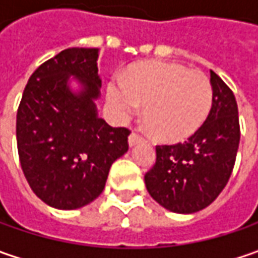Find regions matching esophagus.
Listing matches in <instances>:
<instances>
[{"instance_id": "esophagus-1", "label": "esophagus", "mask_w": 258, "mask_h": 258, "mask_svg": "<svg viewBox=\"0 0 258 258\" xmlns=\"http://www.w3.org/2000/svg\"><path fill=\"white\" fill-rule=\"evenodd\" d=\"M127 142H129V146L132 148V146H136V145L142 144V142H144V139H142L139 135L131 134L129 135V139H127Z\"/></svg>"}]
</instances>
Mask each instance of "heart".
Listing matches in <instances>:
<instances>
[{"instance_id": "obj_1", "label": "heart", "mask_w": 258, "mask_h": 258, "mask_svg": "<svg viewBox=\"0 0 258 258\" xmlns=\"http://www.w3.org/2000/svg\"><path fill=\"white\" fill-rule=\"evenodd\" d=\"M107 103L119 120H129L144 106L151 135L164 142L192 136L213 106L208 77L171 61H148L134 67L126 79L113 77L106 90Z\"/></svg>"}]
</instances>
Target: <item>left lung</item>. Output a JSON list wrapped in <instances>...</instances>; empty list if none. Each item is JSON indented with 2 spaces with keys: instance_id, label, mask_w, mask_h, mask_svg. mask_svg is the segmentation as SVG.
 <instances>
[{
  "instance_id": "8db88e82",
  "label": "left lung",
  "mask_w": 258,
  "mask_h": 258,
  "mask_svg": "<svg viewBox=\"0 0 258 258\" xmlns=\"http://www.w3.org/2000/svg\"><path fill=\"white\" fill-rule=\"evenodd\" d=\"M213 106L186 142L156 146V162L145 175L148 192L176 214L208 207L227 185L240 144L238 107L230 87L211 72Z\"/></svg>"
}]
</instances>
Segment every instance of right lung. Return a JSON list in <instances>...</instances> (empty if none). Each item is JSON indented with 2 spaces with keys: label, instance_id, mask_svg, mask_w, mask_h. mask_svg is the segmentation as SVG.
<instances>
[{
  "label": "right lung",
  "instance_id": "add662e5",
  "mask_svg": "<svg viewBox=\"0 0 258 258\" xmlns=\"http://www.w3.org/2000/svg\"><path fill=\"white\" fill-rule=\"evenodd\" d=\"M97 58L99 48L63 50L31 75L18 106L23 172L35 195L57 210H77L94 201L112 164L129 149L131 132L109 126L97 114L102 87Z\"/></svg>",
  "mask_w": 258,
  "mask_h": 258
}]
</instances>
